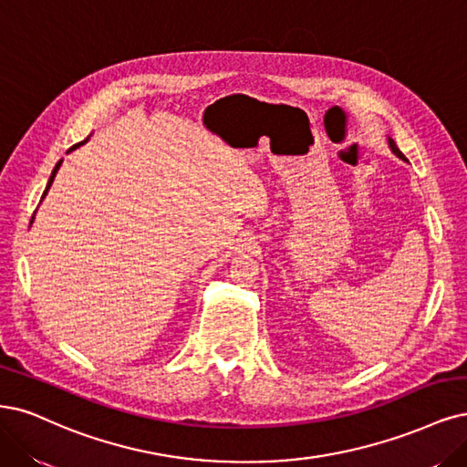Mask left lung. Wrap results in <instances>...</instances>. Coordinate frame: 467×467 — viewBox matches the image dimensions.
I'll return each mask as SVG.
<instances>
[{"instance_id": "left-lung-1", "label": "left lung", "mask_w": 467, "mask_h": 467, "mask_svg": "<svg viewBox=\"0 0 467 467\" xmlns=\"http://www.w3.org/2000/svg\"><path fill=\"white\" fill-rule=\"evenodd\" d=\"M389 147H390V150H392L400 160H404V162H408V158L400 152V149L396 147V142H394V139H392V137H389Z\"/></svg>"}]
</instances>
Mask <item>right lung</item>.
Listing matches in <instances>:
<instances>
[{
  "label": "right lung",
  "mask_w": 467,
  "mask_h": 467,
  "mask_svg": "<svg viewBox=\"0 0 467 467\" xmlns=\"http://www.w3.org/2000/svg\"><path fill=\"white\" fill-rule=\"evenodd\" d=\"M90 137H87L85 140H80V142H77V144H73V147L69 149V152L71 150H75V149H78L80 147V144H85L87 140H88ZM61 162H63V160H59V162L56 164V168H54V171H52V175H50V180H47V185H46V191H44V195H42V199L47 195V191H50V187H52V183H54V178H56V173H57V170H59V166H61ZM32 220H35V216H32ZM32 220H30V223H32Z\"/></svg>",
  "instance_id": "right-lung-1"
}]
</instances>
